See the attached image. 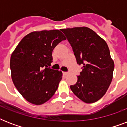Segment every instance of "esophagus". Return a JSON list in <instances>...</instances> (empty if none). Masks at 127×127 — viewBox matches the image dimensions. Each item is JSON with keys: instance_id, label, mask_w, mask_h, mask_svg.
<instances>
[{"instance_id": "34e87169", "label": "esophagus", "mask_w": 127, "mask_h": 127, "mask_svg": "<svg viewBox=\"0 0 127 127\" xmlns=\"http://www.w3.org/2000/svg\"><path fill=\"white\" fill-rule=\"evenodd\" d=\"M63 74L64 76H66V75H68V72H63Z\"/></svg>"}]
</instances>
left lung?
I'll use <instances>...</instances> for the list:
<instances>
[{
	"label": "left lung",
	"mask_w": 127,
	"mask_h": 127,
	"mask_svg": "<svg viewBox=\"0 0 127 127\" xmlns=\"http://www.w3.org/2000/svg\"><path fill=\"white\" fill-rule=\"evenodd\" d=\"M61 30L71 45L77 63L82 65L77 82L70 86V89L84 102H96L106 93L113 79L114 62L108 45L87 27Z\"/></svg>",
	"instance_id": "obj_1"
}]
</instances>
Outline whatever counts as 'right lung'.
Listing matches in <instances>:
<instances>
[{
	"instance_id": "obj_1",
	"label": "right lung",
	"mask_w": 127,
	"mask_h": 127,
	"mask_svg": "<svg viewBox=\"0 0 127 127\" xmlns=\"http://www.w3.org/2000/svg\"><path fill=\"white\" fill-rule=\"evenodd\" d=\"M66 40L60 30L33 32L20 41L10 57L11 76L20 94L39 105L51 98L62 79L61 71L51 69L52 52Z\"/></svg>"
}]
</instances>
